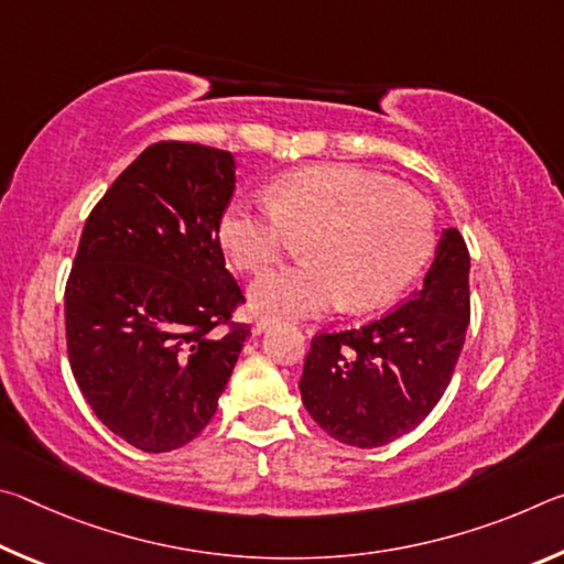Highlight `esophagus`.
Listing matches in <instances>:
<instances>
[{
  "label": "esophagus",
  "instance_id": "34e87169",
  "mask_svg": "<svg viewBox=\"0 0 564 564\" xmlns=\"http://www.w3.org/2000/svg\"><path fill=\"white\" fill-rule=\"evenodd\" d=\"M273 323H275V321H273L271 316H261L259 321H256V323H253V333H256V336H261V333H265V330H269V328L273 326Z\"/></svg>",
  "mask_w": 564,
  "mask_h": 564
}]
</instances>
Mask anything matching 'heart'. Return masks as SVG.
I'll list each match as a JSON object with an SVG mask.
<instances>
[{"mask_svg": "<svg viewBox=\"0 0 564 564\" xmlns=\"http://www.w3.org/2000/svg\"><path fill=\"white\" fill-rule=\"evenodd\" d=\"M305 261L261 275L251 303L281 318L318 316L346 303L376 308L405 289L435 246V214L420 191L358 166H303L279 176L269 202L234 198L218 241L238 271L281 259L291 236Z\"/></svg>", "mask_w": 564, "mask_h": 564, "instance_id": "1", "label": "heart"}]
</instances>
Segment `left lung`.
Instances as JSON below:
<instances>
[{
  "label": "left lung",
  "mask_w": 564,
  "mask_h": 564,
  "mask_svg": "<svg viewBox=\"0 0 564 564\" xmlns=\"http://www.w3.org/2000/svg\"><path fill=\"white\" fill-rule=\"evenodd\" d=\"M470 323V253L445 228L423 289L362 328L311 343L301 398L338 443L380 447L417 427L443 398Z\"/></svg>",
  "instance_id": "obj_1"
}]
</instances>
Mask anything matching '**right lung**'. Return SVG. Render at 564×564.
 <instances>
[{
  "label": "right lung",
  "instance_id": "add662e5",
  "mask_svg": "<svg viewBox=\"0 0 564 564\" xmlns=\"http://www.w3.org/2000/svg\"><path fill=\"white\" fill-rule=\"evenodd\" d=\"M236 188L228 151L159 141L84 224L64 291L72 373L94 413L144 453L186 445L214 417L248 326L218 221Z\"/></svg>",
  "mask_w": 564,
  "mask_h": 564
}]
</instances>
